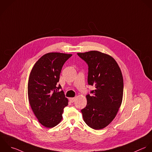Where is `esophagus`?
I'll return each mask as SVG.
<instances>
[{
    "instance_id": "obj_1",
    "label": "esophagus",
    "mask_w": 152,
    "mask_h": 152,
    "mask_svg": "<svg viewBox=\"0 0 152 152\" xmlns=\"http://www.w3.org/2000/svg\"><path fill=\"white\" fill-rule=\"evenodd\" d=\"M75 99H76L75 98H69V100H70V101L71 102H73L75 101Z\"/></svg>"
}]
</instances>
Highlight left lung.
<instances>
[{
	"label": "left lung",
	"mask_w": 152,
	"mask_h": 152,
	"mask_svg": "<svg viewBox=\"0 0 152 152\" xmlns=\"http://www.w3.org/2000/svg\"><path fill=\"white\" fill-rule=\"evenodd\" d=\"M88 65V82L95 89L86 96L87 105L81 110L84 121L91 128L101 130L115 118L121 107L124 83L121 69L111 56L98 51L79 53Z\"/></svg>",
	"instance_id": "left-lung-1"
}]
</instances>
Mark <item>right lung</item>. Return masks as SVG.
<instances>
[{"label":"right lung","mask_w":152,"mask_h":152,"mask_svg":"<svg viewBox=\"0 0 152 152\" xmlns=\"http://www.w3.org/2000/svg\"><path fill=\"white\" fill-rule=\"evenodd\" d=\"M72 56L61 53H48L34 64L28 83V99L35 117L47 128L57 126L62 120L68 99L57 82L64 63Z\"/></svg>","instance_id":"add662e5"}]
</instances>
